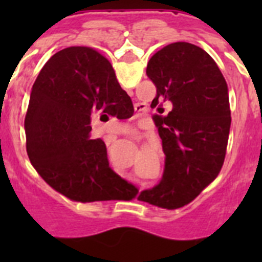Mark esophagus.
<instances>
[{
	"instance_id": "1",
	"label": "esophagus",
	"mask_w": 262,
	"mask_h": 262,
	"mask_svg": "<svg viewBox=\"0 0 262 262\" xmlns=\"http://www.w3.org/2000/svg\"><path fill=\"white\" fill-rule=\"evenodd\" d=\"M136 106H139V105H136ZM135 110H138V108H136V107H135ZM140 110H142V108H139V110H138V111H140Z\"/></svg>"
}]
</instances>
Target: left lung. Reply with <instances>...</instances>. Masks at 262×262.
<instances>
[{
    "label": "left lung",
    "instance_id": "left-lung-1",
    "mask_svg": "<svg viewBox=\"0 0 262 262\" xmlns=\"http://www.w3.org/2000/svg\"><path fill=\"white\" fill-rule=\"evenodd\" d=\"M147 76L156 85L154 122L163 140V180L139 200L178 209L198 196L221 172L230 136L228 86L209 53L186 41L157 51ZM173 106L162 115L163 105Z\"/></svg>",
    "mask_w": 262,
    "mask_h": 262
}]
</instances>
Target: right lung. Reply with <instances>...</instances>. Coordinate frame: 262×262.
<instances>
[{
  "label": "right lung",
  "mask_w": 262,
  "mask_h": 262,
  "mask_svg": "<svg viewBox=\"0 0 262 262\" xmlns=\"http://www.w3.org/2000/svg\"><path fill=\"white\" fill-rule=\"evenodd\" d=\"M134 106L105 56L90 47L59 51L32 85L25 119L27 155L53 190L75 202L133 200L134 185L108 168L90 122L133 117Z\"/></svg>",
  "instance_id": "1"
}]
</instances>
